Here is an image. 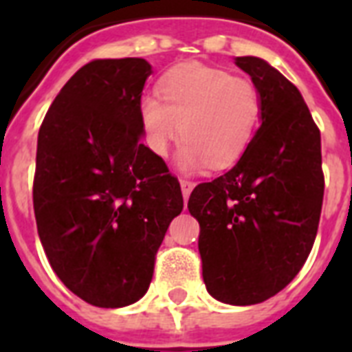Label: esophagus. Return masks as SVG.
<instances>
[{"instance_id":"34e87169","label":"esophagus","mask_w":352,"mask_h":352,"mask_svg":"<svg viewBox=\"0 0 352 352\" xmlns=\"http://www.w3.org/2000/svg\"><path fill=\"white\" fill-rule=\"evenodd\" d=\"M193 186H195V182L190 181V179H181V188H182V195L184 199H188V195L192 193Z\"/></svg>"}]
</instances>
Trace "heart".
Wrapping results in <instances>:
<instances>
[{
	"instance_id": "1",
	"label": "heart",
	"mask_w": 352,
	"mask_h": 352,
	"mask_svg": "<svg viewBox=\"0 0 352 352\" xmlns=\"http://www.w3.org/2000/svg\"><path fill=\"white\" fill-rule=\"evenodd\" d=\"M160 98L140 100L148 148L164 157L177 138H186L179 164L188 171L226 168L248 148L261 118V93L254 82L223 69L188 63L171 69L159 84Z\"/></svg>"
}]
</instances>
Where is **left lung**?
<instances>
[{
  "instance_id": "left-lung-1",
  "label": "left lung",
  "mask_w": 352,
  "mask_h": 352,
  "mask_svg": "<svg viewBox=\"0 0 352 352\" xmlns=\"http://www.w3.org/2000/svg\"><path fill=\"white\" fill-rule=\"evenodd\" d=\"M261 93V127L237 164L195 186L203 279L215 300L256 305L283 290L311 254L323 203L322 138L292 82L254 56L235 58Z\"/></svg>"
}]
</instances>
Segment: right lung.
Returning a JSON list of instances; mask_svg holds the SVG:
<instances>
[{
    "label": "right lung",
    "instance_id": "add662e5",
    "mask_svg": "<svg viewBox=\"0 0 352 352\" xmlns=\"http://www.w3.org/2000/svg\"><path fill=\"white\" fill-rule=\"evenodd\" d=\"M142 58L93 60L63 85L38 133L34 203L52 270L73 294L117 309L140 300L181 184L140 142Z\"/></svg>",
    "mask_w": 352,
    "mask_h": 352
}]
</instances>
